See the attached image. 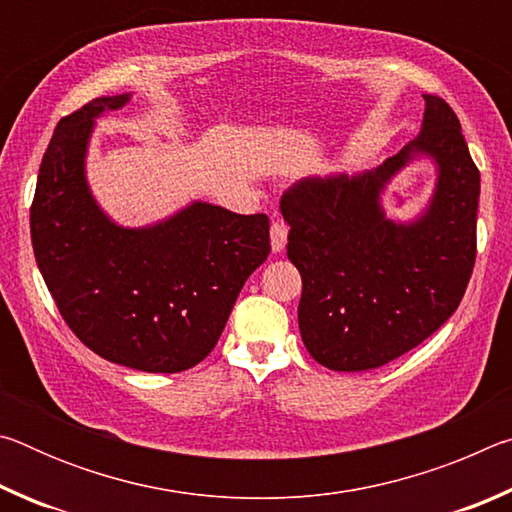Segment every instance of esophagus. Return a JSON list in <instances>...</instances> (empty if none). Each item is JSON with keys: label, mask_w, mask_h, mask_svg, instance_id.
I'll use <instances>...</instances> for the list:
<instances>
[{"label": "esophagus", "mask_w": 512, "mask_h": 512, "mask_svg": "<svg viewBox=\"0 0 512 512\" xmlns=\"http://www.w3.org/2000/svg\"><path fill=\"white\" fill-rule=\"evenodd\" d=\"M287 237H289V225L284 221H273L271 225V246L275 253H280V250L284 248V244H287Z\"/></svg>", "instance_id": "1"}]
</instances>
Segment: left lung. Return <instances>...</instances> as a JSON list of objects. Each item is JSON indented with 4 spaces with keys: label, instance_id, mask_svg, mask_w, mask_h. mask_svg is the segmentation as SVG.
<instances>
[{
    "label": "left lung",
    "instance_id": "8db88e82",
    "mask_svg": "<svg viewBox=\"0 0 512 512\" xmlns=\"http://www.w3.org/2000/svg\"><path fill=\"white\" fill-rule=\"evenodd\" d=\"M420 137L375 171L305 178L280 198L302 277L300 336L320 366L359 372L402 357L461 305L476 259L479 169L449 103L424 94ZM439 164L428 214L386 220L378 194L415 154Z\"/></svg>",
    "mask_w": 512,
    "mask_h": 512
}]
</instances>
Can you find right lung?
<instances>
[{"instance_id": "add662e5", "label": "right lung", "mask_w": 512, "mask_h": 512, "mask_svg": "<svg viewBox=\"0 0 512 512\" xmlns=\"http://www.w3.org/2000/svg\"><path fill=\"white\" fill-rule=\"evenodd\" d=\"M128 99H92L58 121L31 203L33 253L83 345L119 366L180 372L214 350L241 287L271 253L268 216L194 203L153 228L112 223L83 160L94 117Z\"/></svg>"}]
</instances>
